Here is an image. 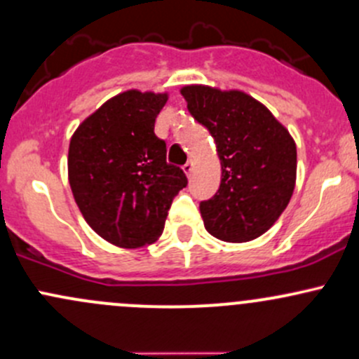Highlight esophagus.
<instances>
[{
  "instance_id": "obj_1",
  "label": "esophagus",
  "mask_w": 359,
  "mask_h": 359,
  "mask_svg": "<svg viewBox=\"0 0 359 359\" xmlns=\"http://www.w3.org/2000/svg\"><path fill=\"white\" fill-rule=\"evenodd\" d=\"M192 170H194V160H189L186 165H184V172H186L187 177L192 175Z\"/></svg>"
}]
</instances>
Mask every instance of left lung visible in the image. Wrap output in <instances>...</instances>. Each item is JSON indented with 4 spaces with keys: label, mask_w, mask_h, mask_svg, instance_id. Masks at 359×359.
<instances>
[{
    "label": "left lung",
    "mask_w": 359,
    "mask_h": 359,
    "mask_svg": "<svg viewBox=\"0 0 359 359\" xmlns=\"http://www.w3.org/2000/svg\"><path fill=\"white\" fill-rule=\"evenodd\" d=\"M189 112L215 137L222 182L199 204L206 230L223 242L261 237L288 206L297 180V144L266 105L240 90L189 85Z\"/></svg>",
    "instance_id": "obj_1"
}]
</instances>
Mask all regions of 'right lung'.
I'll list each match as a JSON object with an SVG mask.
<instances>
[{"mask_svg": "<svg viewBox=\"0 0 359 359\" xmlns=\"http://www.w3.org/2000/svg\"><path fill=\"white\" fill-rule=\"evenodd\" d=\"M167 93L128 90L78 126L69 141L68 175L85 222L122 249L149 245L163 231L172 201L187 186L167 163L155 119Z\"/></svg>", "mask_w": 359, "mask_h": 359, "instance_id": "add662e5", "label": "right lung"}]
</instances>
